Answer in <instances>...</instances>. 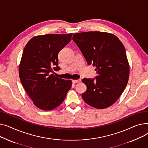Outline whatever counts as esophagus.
Segmentation results:
<instances>
[{"label":"esophagus","mask_w":148,"mask_h":148,"mask_svg":"<svg viewBox=\"0 0 148 148\" xmlns=\"http://www.w3.org/2000/svg\"><path fill=\"white\" fill-rule=\"evenodd\" d=\"M81 79H77V80H73L72 81V82L74 83V84H77V83H79L81 82Z\"/></svg>","instance_id":"1"}]
</instances>
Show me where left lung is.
<instances>
[{"label":"left lung","mask_w":148,"mask_h":148,"mask_svg":"<svg viewBox=\"0 0 148 148\" xmlns=\"http://www.w3.org/2000/svg\"><path fill=\"white\" fill-rule=\"evenodd\" d=\"M72 39L98 74L95 80L82 79L87 87L82 94L83 100L97 109L110 106L122 94L129 79L130 66L124 45L114 34L107 32L75 33Z\"/></svg>","instance_id":"8db88e82"}]
</instances>
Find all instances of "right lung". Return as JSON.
<instances>
[{
    "instance_id": "add662e5",
    "label": "right lung",
    "mask_w": 148,
    "mask_h": 148,
    "mask_svg": "<svg viewBox=\"0 0 148 148\" xmlns=\"http://www.w3.org/2000/svg\"><path fill=\"white\" fill-rule=\"evenodd\" d=\"M73 33L47 34L32 38L24 49L19 66L23 88L36 107L51 110L62 104L71 88V80L50 74L58 71V54L72 39Z\"/></svg>"
}]
</instances>
